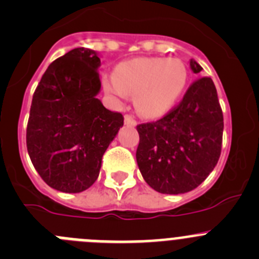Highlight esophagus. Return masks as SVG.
<instances>
[{
	"label": "esophagus",
	"instance_id": "esophagus-1",
	"mask_svg": "<svg viewBox=\"0 0 259 259\" xmlns=\"http://www.w3.org/2000/svg\"><path fill=\"white\" fill-rule=\"evenodd\" d=\"M125 124H127V125H133V126H134V125H137V120H135L134 118V116H132V115H125Z\"/></svg>",
	"mask_w": 259,
	"mask_h": 259
}]
</instances>
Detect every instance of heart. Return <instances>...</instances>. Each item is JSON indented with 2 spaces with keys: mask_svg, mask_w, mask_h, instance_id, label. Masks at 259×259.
<instances>
[{
  "mask_svg": "<svg viewBox=\"0 0 259 259\" xmlns=\"http://www.w3.org/2000/svg\"><path fill=\"white\" fill-rule=\"evenodd\" d=\"M188 70L181 60L138 57L117 65L105 76L103 88L115 98L134 96L135 107L143 116L156 117L174 107L187 87Z\"/></svg>",
  "mask_w": 259,
  "mask_h": 259,
  "instance_id": "heart-1",
  "label": "heart"
}]
</instances>
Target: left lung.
I'll use <instances>...</instances> for the list:
<instances>
[{"label":"left lung","instance_id":"8db88e82","mask_svg":"<svg viewBox=\"0 0 259 259\" xmlns=\"http://www.w3.org/2000/svg\"><path fill=\"white\" fill-rule=\"evenodd\" d=\"M193 72L202 66L190 60ZM137 162L147 184L163 194H181L206 180L221 154L224 115L208 76L193 81L183 100L162 118L139 124Z\"/></svg>","mask_w":259,"mask_h":259}]
</instances>
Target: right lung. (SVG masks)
Instances as JSON below:
<instances>
[{
  "instance_id": "obj_1",
  "label": "right lung",
  "mask_w": 259,
  "mask_h": 259,
  "mask_svg": "<svg viewBox=\"0 0 259 259\" xmlns=\"http://www.w3.org/2000/svg\"><path fill=\"white\" fill-rule=\"evenodd\" d=\"M100 65L94 51L74 48L48 66L33 94L26 148L40 178L60 192L93 185L106 149L124 125V116L96 97Z\"/></svg>"
}]
</instances>
